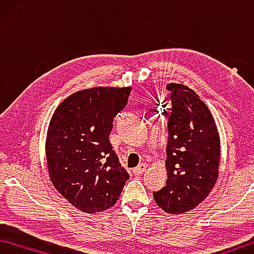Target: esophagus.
<instances>
[{
  "instance_id": "34e87169",
  "label": "esophagus",
  "mask_w": 254,
  "mask_h": 254,
  "mask_svg": "<svg viewBox=\"0 0 254 254\" xmlns=\"http://www.w3.org/2000/svg\"><path fill=\"white\" fill-rule=\"evenodd\" d=\"M146 164H139L138 166L137 167H135L134 170H132V173H134L135 175H140V174H143V173L146 171Z\"/></svg>"
}]
</instances>
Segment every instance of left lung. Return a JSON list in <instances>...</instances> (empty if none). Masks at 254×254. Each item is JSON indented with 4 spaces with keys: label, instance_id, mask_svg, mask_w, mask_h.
<instances>
[{
    "label": "left lung",
    "instance_id": "obj_1",
    "mask_svg": "<svg viewBox=\"0 0 254 254\" xmlns=\"http://www.w3.org/2000/svg\"><path fill=\"white\" fill-rule=\"evenodd\" d=\"M172 108L166 146L167 181L153 192L157 205L171 214L196 207L214 188L220 165V137L207 106L192 89L168 83Z\"/></svg>",
    "mask_w": 254,
    "mask_h": 254
}]
</instances>
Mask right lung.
<instances>
[{"label": "right lung", "mask_w": 254, "mask_h": 254, "mask_svg": "<svg viewBox=\"0 0 254 254\" xmlns=\"http://www.w3.org/2000/svg\"><path fill=\"white\" fill-rule=\"evenodd\" d=\"M131 88H92L58 106L46 143L51 182L78 210L102 212L114 205L129 179L113 150L114 118L127 105Z\"/></svg>", "instance_id": "add662e5"}]
</instances>
